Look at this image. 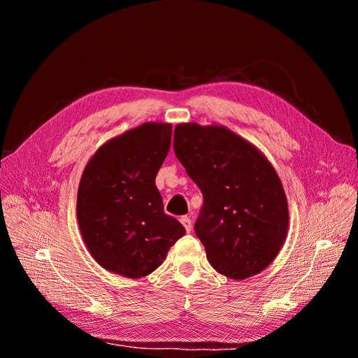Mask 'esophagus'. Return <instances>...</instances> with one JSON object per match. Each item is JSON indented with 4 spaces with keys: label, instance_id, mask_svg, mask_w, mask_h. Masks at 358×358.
<instances>
[{
    "label": "esophagus",
    "instance_id": "34e87169",
    "mask_svg": "<svg viewBox=\"0 0 358 358\" xmlns=\"http://www.w3.org/2000/svg\"><path fill=\"white\" fill-rule=\"evenodd\" d=\"M180 222H181V224L184 226V229H186V232L190 234V232H192V220H190V217L184 215V217L180 218Z\"/></svg>",
    "mask_w": 358,
    "mask_h": 358
}]
</instances>
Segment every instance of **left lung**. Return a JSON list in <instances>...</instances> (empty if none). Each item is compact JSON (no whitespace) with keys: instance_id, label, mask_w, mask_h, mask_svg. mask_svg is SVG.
<instances>
[{"instance_id":"8db88e82","label":"left lung","mask_w":358,"mask_h":358,"mask_svg":"<svg viewBox=\"0 0 358 358\" xmlns=\"http://www.w3.org/2000/svg\"><path fill=\"white\" fill-rule=\"evenodd\" d=\"M174 152L203 194L194 232L211 266L242 281L266 269L288 232L282 182L260 150L222 124L178 123Z\"/></svg>"}]
</instances>
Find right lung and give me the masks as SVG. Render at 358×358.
Masks as SVG:
<instances>
[{"instance_id": "add662e5", "label": "right lung", "mask_w": 358, "mask_h": 358, "mask_svg": "<svg viewBox=\"0 0 358 358\" xmlns=\"http://www.w3.org/2000/svg\"><path fill=\"white\" fill-rule=\"evenodd\" d=\"M172 124L147 122L103 143L77 192L80 234L101 268L138 280L155 272L186 234L164 213L155 180L169 152Z\"/></svg>"}]
</instances>
